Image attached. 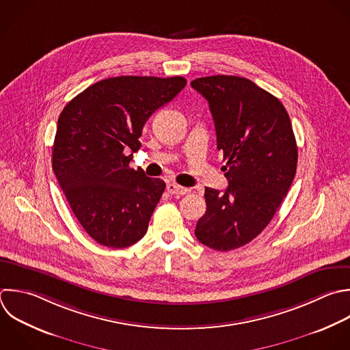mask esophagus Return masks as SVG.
Returning a JSON list of instances; mask_svg holds the SVG:
<instances>
[{
    "label": "esophagus",
    "instance_id": "34e87169",
    "mask_svg": "<svg viewBox=\"0 0 350 350\" xmlns=\"http://www.w3.org/2000/svg\"><path fill=\"white\" fill-rule=\"evenodd\" d=\"M167 191H168L170 194L183 196V194L189 193L190 190L186 189V187H182V186H179V185H176V183H168V185H167Z\"/></svg>",
    "mask_w": 350,
    "mask_h": 350
}]
</instances>
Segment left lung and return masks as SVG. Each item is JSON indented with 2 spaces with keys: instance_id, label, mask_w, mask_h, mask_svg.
Masks as SVG:
<instances>
[{
  "instance_id": "8db88e82",
  "label": "left lung",
  "mask_w": 350,
  "mask_h": 350,
  "mask_svg": "<svg viewBox=\"0 0 350 350\" xmlns=\"http://www.w3.org/2000/svg\"><path fill=\"white\" fill-rule=\"evenodd\" d=\"M191 88L209 104L228 187H205L197 239L227 252L254 239L286 197L297 170V144L282 103L246 78L213 75Z\"/></svg>"
}]
</instances>
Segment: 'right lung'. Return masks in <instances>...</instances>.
Segmentation results:
<instances>
[{"label": "right lung", "instance_id": "1", "mask_svg": "<svg viewBox=\"0 0 350 350\" xmlns=\"http://www.w3.org/2000/svg\"><path fill=\"white\" fill-rule=\"evenodd\" d=\"M186 86L182 77H116L72 98L57 120L52 167L85 231L122 249L148 231L164 180L130 168L148 119Z\"/></svg>", "mask_w": 350, "mask_h": 350}]
</instances>
